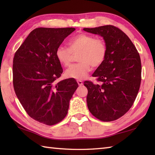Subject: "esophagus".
<instances>
[{
    "instance_id": "34e87169",
    "label": "esophagus",
    "mask_w": 155,
    "mask_h": 155,
    "mask_svg": "<svg viewBox=\"0 0 155 155\" xmlns=\"http://www.w3.org/2000/svg\"><path fill=\"white\" fill-rule=\"evenodd\" d=\"M77 83H78V85H79V86H82V85L83 84V81H81V80H78V81H77Z\"/></svg>"
}]
</instances>
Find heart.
I'll list each match as a JSON object with an SVG mask.
<instances>
[{"instance_id": "obj_1", "label": "heart", "mask_w": 155, "mask_h": 155, "mask_svg": "<svg viewBox=\"0 0 155 155\" xmlns=\"http://www.w3.org/2000/svg\"><path fill=\"white\" fill-rule=\"evenodd\" d=\"M69 48L60 45L56 49L55 54L59 63L64 67L71 64L73 54L79 53L77 64L71 66L65 72L67 78L82 80L91 71V65L98 67L104 62L107 55V47L104 40L94 36L81 33L71 38Z\"/></svg>"}]
</instances>
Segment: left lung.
<instances>
[{"mask_svg":"<svg viewBox=\"0 0 155 155\" xmlns=\"http://www.w3.org/2000/svg\"><path fill=\"white\" fill-rule=\"evenodd\" d=\"M83 30L103 37L107 47L104 62L93 74L100 84L84 81L88 110L104 122L117 120L133 106L141 82L139 53L128 36L113 25Z\"/></svg>","mask_w":155,"mask_h":155,"instance_id":"left-lung-1","label":"left lung"}]
</instances>
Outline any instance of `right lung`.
Wrapping results in <instances>:
<instances>
[{
    "mask_svg": "<svg viewBox=\"0 0 155 155\" xmlns=\"http://www.w3.org/2000/svg\"><path fill=\"white\" fill-rule=\"evenodd\" d=\"M74 30L35 28L15 54V92L27 113L39 123L54 125L63 120L78 87L74 78L56 82L63 72L56 57V49Z\"/></svg>",
    "mask_w": 155,
    "mask_h": 155,
    "instance_id": "right-lung-1",
    "label": "right lung"
}]
</instances>
